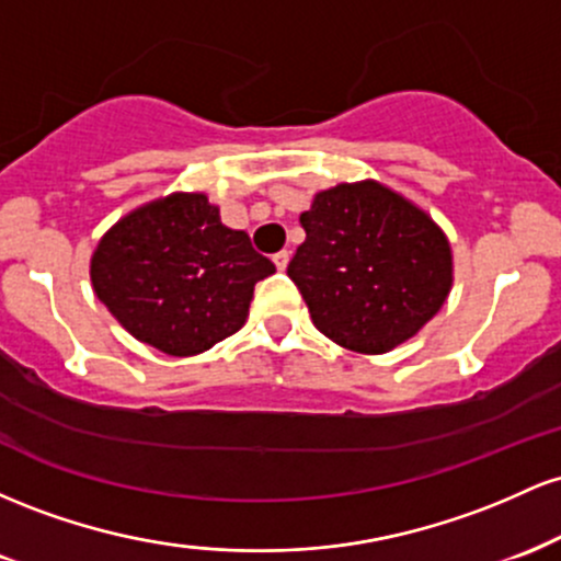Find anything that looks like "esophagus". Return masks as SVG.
<instances>
[{"label": "esophagus", "instance_id": "1", "mask_svg": "<svg viewBox=\"0 0 561 561\" xmlns=\"http://www.w3.org/2000/svg\"><path fill=\"white\" fill-rule=\"evenodd\" d=\"M289 263V250H279V253H274V266L279 268V272H285Z\"/></svg>", "mask_w": 561, "mask_h": 561}]
</instances>
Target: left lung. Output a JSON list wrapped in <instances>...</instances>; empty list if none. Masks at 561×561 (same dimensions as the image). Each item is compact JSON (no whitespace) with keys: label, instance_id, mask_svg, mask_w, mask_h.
<instances>
[{"label":"left lung","instance_id":"1","mask_svg":"<svg viewBox=\"0 0 561 561\" xmlns=\"http://www.w3.org/2000/svg\"><path fill=\"white\" fill-rule=\"evenodd\" d=\"M306 242L287 276L313 324L356 353H388L440 311L454 282L450 244L409 199L377 182L337 184L300 214Z\"/></svg>","mask_w":561,"mask_h":561}]
</instances>
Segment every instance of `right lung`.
Segmentation results:
<instances>
[{
  "label": "right lung",
  "instance_id": "1",
  "mask_svg": "<svg viewBox=\"0 0 561 561\" xmlns=\"http://www.w3.org/2000/svg\"><path fill=\"white\" fill-rule=\"evenodd\" d=\"M274 272L205 195L137 208L92 255L96 298L126 332L169 356H195L240 330L255 282Z\"/></svg>",
  "mask_w": 561,
  "mask_h": 561
}]
</instances>
